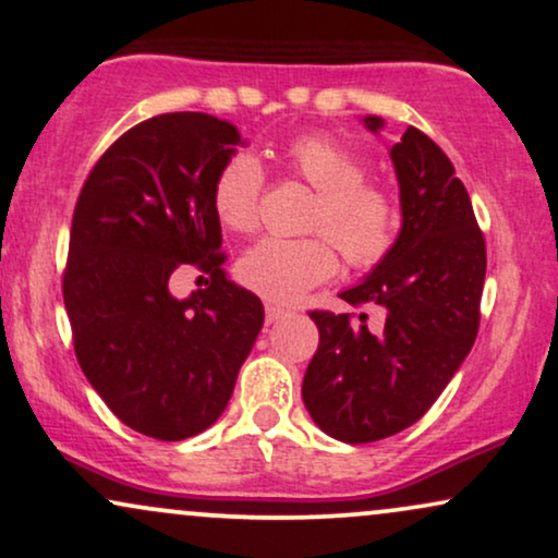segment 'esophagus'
Here are the masks:
<instances>
[{
	"instance_id": "obj_1",
	"label": "esophagus",
	"mask_w": 558,
	"mask_h": 558,
	"mask_svg": "<svg viewBox=\"0 0 558 558\" xmlns=\"http://www.w3.org/2000/svg\"><path fill=\"white\" fill-rule=\"evenodd\" d=\"M283 314H286V308L275 306V303H267V306H265V319H267V324L283 319Z\"/></svg>"
}]
</instances>
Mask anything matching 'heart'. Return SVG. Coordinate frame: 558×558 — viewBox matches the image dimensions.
Instances as JSON below:
<instances>
[{"instance_id":"1","label":"heart","mask_w":558,"mask_h":558,"mask_svg":"<svg viewBox=\"0 0 558 558\" xmlns=\"http://www.w3.org/2000/svg\"><path fill=\"white\" fill-rule=\"evenodd\" d=\"M286 165L316 187L303 239L265 236L239 257L236 278L270 301H295L337 270L335 246L352 267H373L397 244L401 216L393 195L365 180L355 151L329 133H303L283 146ZM265 172L255 154L234 151L218 167L210 203L229 231L246 234L257 227Z\"/></svg>"}]
</instances>
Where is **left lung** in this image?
Instances as JSON below:
<instances>
[{"label":"left lung","instance_id":"obj_1","mask_svg":"<svg viewBox=\"0 0 558 558\" xmlns=\"http://www.w3.org/2000/svg\"><path fill=\"white\" fill-rule=\"evenodd\" d=\"M371 131L384 129L376 116ZM399 178L401 231L391 252L361 286L342 291L368 314L312 312L319 329L303 404L324 433L342 442H373L414 425L456 376L478 331L486 244L471 197L446 151L409 125L391 146Z\"/></svg>","mask_w":558,"mask_h":558}]
</instances>
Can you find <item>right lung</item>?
<instances>
[{"label":"right lung","mask_w":558,"mask_h":558,"mask_svg":"<svg viewBox=\"0 0 558 558\" xmlns=\"http://www.w3.org/2000/svg\"><path fill=\"white\" fill-rule=\"evenodd\" d=\"M242 136L206 112H165L125 131L76 201L63 306L92 389L123 425L185 440L227 409L265 322L263 301L223 272L210 185ZM195 266L211 286L174 300Z\"/></svg>","instance_id":"right-lung-1"}]
</instances>
